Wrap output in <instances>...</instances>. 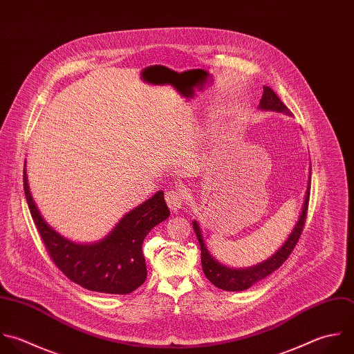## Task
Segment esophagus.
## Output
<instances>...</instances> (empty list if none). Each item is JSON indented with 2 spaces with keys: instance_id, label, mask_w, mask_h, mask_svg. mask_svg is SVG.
<instances>
[{
  "instance_id": "obj_1",
  "label": "esophagus",
  "mask_w": 354,
  "mask_h": 354,
  "mask_svg": "<svg viewBox=\"0 0 354 354\" xmlns=\"http://www.w3.org/2000/svg\"><path fill=\"white\" fill-rule=\"evenodd\" d=\"M165 201L168 204V207L176 212L182 208V204H183V194L180 190L175 189V190H169L165 193Z\"/></svg>"
}]
</instances>
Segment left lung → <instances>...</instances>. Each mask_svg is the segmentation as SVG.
<instances>
[{
    "label": "left lung",
    "instance_id": "left-lung-1",
    "mask_svg": "<svg viewBox=\"0 0 354 354\" xmlns=\"http://www.w3.org/2000/svg\"><path fill=\"white\" fill-rule=\"evenodd\" d=\"M259 109L261 110H272V111H279V113H286L291 114L288 107L281 102V99L276 95V92L270 86H263V95L259 102ZM312 171V169H310ZM310 178V176H309ZM309 197H310V180L308 182V189L305 193V200L302 205V211L299 215V219L286 240V243L279 248L276 254H273L269 259H266L262 263H258L252 268H245V269H230L227 266H223L219 263L208 251L207 244L204 243L201 229L196 221H193V229L194 233L198 239L200 247H201V265L204 274L207 279L218 288L225 290V291H244L257 284L258 281L263 280L269 274H272L274 270H277L291 255L292 250L295 248L301 233L305 226L306 215H308V207H309Z\"/></svg>",
    "mask_w": 354,
    "mask_h": 354
}]
</instances>
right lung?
Listing matches in <instances>:
<instances>
[{"instance_id":"add662e5","label":"right lung","mask_w":354,"mask_h":354,"mask_svg":"<svg viewBox=\"0 0 354 354\" xmlns=\"http://www.w3.org/2000/svg\"><path fill=\"white\" fill-rule=\"evenodd\" d=\"M23 186L30 214L46 251L67 279L85 290L117 295L129 294L145 283L147 270L142 244L149 232L169 216L164 192H157L125 214L103 240L77 244L44 221L30 193L26 161Z\"/></svg>"}]
</instances>
